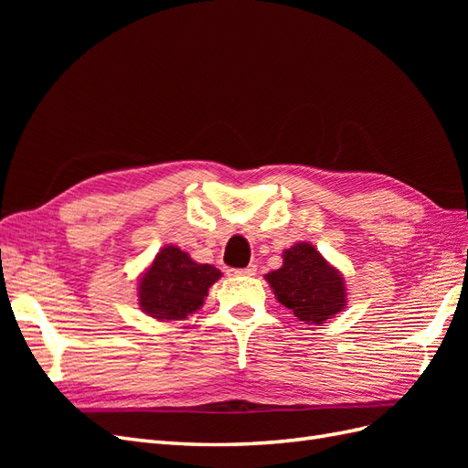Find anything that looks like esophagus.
<instances>
[{
    "mask_svg": "<svg viewBox=\"0 0 468 468\" xmlns=\"http://www.w3.org/2000/svg\"><path fill=\"white\" fill-rule=\"evenodd\" d=\"M256 271H258V267L253 263H250L244 269H229V273L236 275V277H251V275H256Z\"/></svg>",
    "mask_w": 468,
    "mask_h": 468,
    "instance_id": "34e87169",
    "label": "esophagus"
}]
</instances>
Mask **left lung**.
I'll list each match as a JSON object with an SVG mask.
<instances>
[{"label":"left lung","instance_id":"8db88e82","mask_svg":"<svg viewBox=\"0 0 468 468\" xmlns=\"http://www.w3.org/2000/svg\"><path fill=\"white\" fill-rule=\"evenodd\" d=\"M277 301L304 324H324L346 308L344 277L313 244L282 251L281 269L265 275Z\"/></svg>","mask_w":468,"mask_h":468}]
</instances>
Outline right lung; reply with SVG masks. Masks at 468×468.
Masks as SVG:
<instances>
[{
  "label": "right lung",
  "instance_id": "right-lung-1",
  "mask_svg": "<svg viewBox=\"0 0 468 468\" xmlns=\"http://www.w3.org/2000/svg\"><path fill=\"white\" fill-rule=\"evenodd\" d=\"M220 277V269L165 246L138 282V304L155 320H181L203 304L208 287Z\"/></svg>",
  "mask_w": 468,
  "mask_h": 468
}]
</instances>
